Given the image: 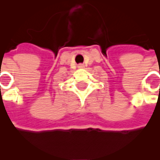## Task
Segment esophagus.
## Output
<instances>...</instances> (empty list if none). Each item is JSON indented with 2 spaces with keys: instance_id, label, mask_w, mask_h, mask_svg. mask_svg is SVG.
<instances>
[{
  "instance_id": "esophagus-1",
  "label": "esophagus",
  "mask_w": 160,
  "mask_h": 160,
  "mask_svg": "<svg viewBox=\"0 0 160 160\" xmlns=\"http://www.w3.org/2000/svg\"><path fill=\"white\" fill-rule=\"evenodd\" d=\"M78 67H79V68H83V67H84V65H83L82 64H80V65H78Z\"/></svg>"
}]
</instances>
